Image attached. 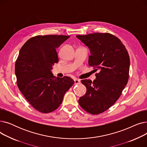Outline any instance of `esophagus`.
<instances>
[{"label": "esophagus", "mask_w": 147, "mask_h": 147, "mask_svg": "<svg viewBox=\"0 0 147 147\" xmlns=\"http://www.w3.org/2000/svg\"><path fill=\"white\" fill-rule=\"evenodd\" d=\"M80 83H81V82L79 79H75L74 80V84H80Z\"/></svg>", "instance_id": "1"}]
</instances>
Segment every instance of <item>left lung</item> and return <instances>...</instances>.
Here are the masks:
<instances>
[{
  "label": "left lung",
  "instance_id": "obj_1",
  "mask_svg": "<svg viewBox=\"0 0 147 147\" xmlns=\"http://www.w3.org/2000/svg\"><path fill=\"white\" fill-rule=\"evenodd\" d=\"M90 49L89 65L99 70L96 79L82 80L86 93L79 104L88 113L101 114L120 96L129 79L130 58L125 45L114 35L94 33L76 36Z\"/></svg>",
  "mask_w": 147,
  "mask_h": 147
}]
</instances>
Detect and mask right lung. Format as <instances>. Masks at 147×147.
I'll return each instance as SVG.
<instances>
[{"mask_svg":"<svg viewBox=\"0 0 147 147\" xmlns=\"http://www.w3.org/2000/svg\"><path fill=\"white\" fill-rule=\"evenodd\" d=\"M69 36H36L22 46L15 66L18 87L34 109L43 113L57 109L74 81L55 78L52 65L58 63L56 49Z\"/></svg>","mask_w":147,"mask_h":147,"instance_id":"right-lung-1","label":"right lung"}]
</instances>
